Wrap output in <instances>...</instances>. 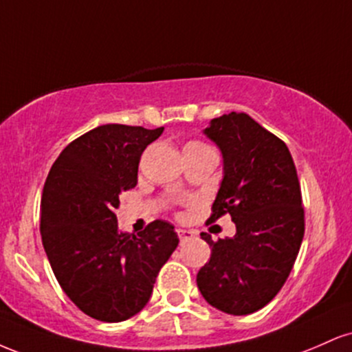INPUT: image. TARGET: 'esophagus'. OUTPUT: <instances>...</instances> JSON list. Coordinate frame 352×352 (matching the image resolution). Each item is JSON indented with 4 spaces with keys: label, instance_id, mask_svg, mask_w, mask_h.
<instances>
[{
    "label": "esophagus",
    "instance_id": "obj_1",
    "mask_svg": "<svg viewBox=\"0 0 352 352\" xmlns=\"http://www.w3.org/2000/svg\"><path fill=\"white\" fill-rule=\"evenodd\" d=\"M177 235H179V238H180V243H185V241L192 240V238L195 236V232H192V230L179 228L177 230Z\"/></svg>",
    "mask_w": 352,
    "mask_h": 352
}]
</instances>
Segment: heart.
Wrapping results in <instances>:
<instances>
[{
    "mask_svg": "<svg viewBox=\"0 0 352 352\" xmlns=\"http://www.w3.org/2000/svg\"><path fill=\"white\" fill-rule=\"evenodd\" d=\"M200 147H207V145L200 144V142H188L185 145V148H200Z\"/></svg>",
    "mask_w": 352,
    "mask_h": 352,
    "instance_id": "b5f03b06",
    "label": "heart"
}]
</instances>
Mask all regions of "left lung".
<instances>
[{
    "mask_svg": "<svg viewBox=\"0 0 352 352\" xmlns=\"http://www.w3.org/2000/svg\"><path fill=\"white\" fill-rule=\"evenodd\" d=\"M204 134L220 148L223 179L208 221L230 213L236 233L213 241L197 274L213 308L243 316L276 296L292 273L305 235V210L293 157L283 140L245 112L210 120Z\"/></svg>",
    "mask_w": 352,
    "mask_h": 352,
    "instance_id": "1",
    "label": "left lung"
}]
</instances>
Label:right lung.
<instances>
[{
  "label": "right lung",
  "mask_w": 352,
  "mask_h": 352,
  "mask_svg": "<svg viewBox=\"0 0 352 352\" xmlns=\"http://www.w3.org/2000/svg\"><path fill=\"white\" fill-rule=\"evenodd\" d=\"M162 132L99 125L59 153L44 184V252L64 293L99 321H125L142 311L179 245L168 221H152L135 236L120 232L116 217L120 193L137 185L140 155Z\"/></svg>",
  "instance_id": "add662e5"
}]
</instances>
